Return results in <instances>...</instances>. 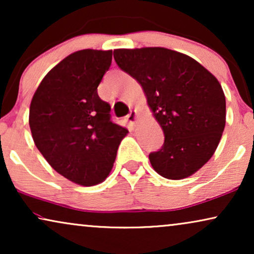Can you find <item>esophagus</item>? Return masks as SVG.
<instances>
[{
    "instance_id": "1",
    "label": "esophagus",
    "mask_w": 254,
    "mask_h": 254,
    "mask_svg": "<svg viewBox=\"0 0 254 254\" xmlns=\"http://www.w3.org/2000/svg\"><path fill=\"white\" fill-rule=\"evenodd\" d=\"M136 117H137L136 111H130V113L127 116V120L129 121V124L134 125L135 121H136Z\"/></svg>"
}]
</instances>
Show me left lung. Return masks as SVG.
<instances>
[{"label":"left lung","instance_id":"left-lung-1","mask_svg":"<svg viewBox=\"0 0 254 254\" xmlns=\"http://www.w3.org/2000/svg\"><path fill=\"white\" fill-rule=\"evenodd\" d=\"M119 68L140 83L164 131V144L149 159L158 175L179 180L202 168L216 150L225 126L220 82L189 55L164 47L120 48Z\"/></svg>","mask_w":254,"mask_h":254}]
</instances>
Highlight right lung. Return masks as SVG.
Masks as SVG:
<instances>
[{"label":"right lung","instance_id":"right-lung-1","mask_svg":"<svg viewBox=\"0 0 254 254\" xmlns=\"http://www.w3.org/2000/svg\"><path fill=\"white\" fill-rule=\"evenodd\" d=\"M112 51L82 50L48 71L34 92L29 124L34 144L58 173L82 186L104 182L126 128L111 120L98 88Z\"/></svg>","mask_w":254,"mask_h":254}]
</instances>
